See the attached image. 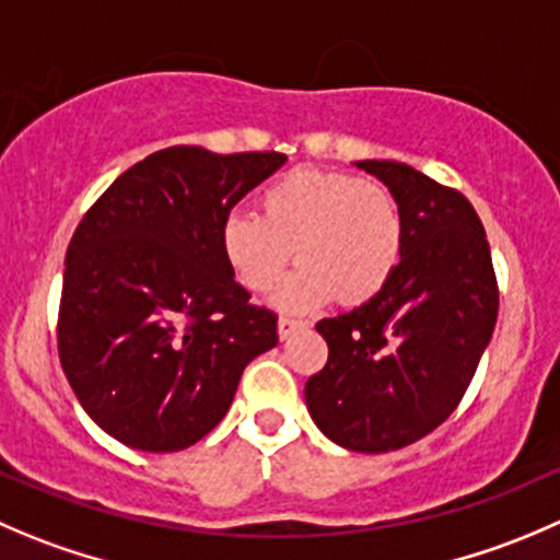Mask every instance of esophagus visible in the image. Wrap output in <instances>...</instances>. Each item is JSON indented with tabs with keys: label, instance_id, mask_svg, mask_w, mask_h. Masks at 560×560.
Here are the masks:
<instances>
[{
	"label": "esophagus",
	"instance_id": "34e87169",
	"mask_svg": "<svg viewBox=\"0 0 560 560\" xmlns=\"http://www.w3.org/2000/svg\"><path fill=\"white\" fill-rule=\"evenodd\" d=\"M301 328H303L301 319L281 317V319H279V339H281V341H287V339H290L292 334H298V330H301Z\"/></svg>",
	"mask_w": 560,
	"mask_h": 560
}]
</instances>
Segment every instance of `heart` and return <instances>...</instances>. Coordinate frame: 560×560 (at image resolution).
Here are the masks:
<instances>
[{
	"mask_svg": "<svg viewBox=\"0 0 560 560\" xmlns=\"http://www.w3.org/2000/svg\"><path fill=\"white\" fill-rule=\"evenodd\" d=\"M262 215L230 210L219 226L226 268L248 292H265L295 259L276 303L308 312L330 298L363 303L377 295L405 252V219L394 194L345 172L292 170L262 191Z\"/></svg>",
	"mask_w": 560,
	"mask_h": 560,
	"instance_id": "1",
	"label": "heart"
}]
</instances>
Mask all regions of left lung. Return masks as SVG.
<instances>
[{"instance_id":"obj_1","label":"left lung","mask_w":560,"mask_h":560,"mask_svg":"<svg viewBox=\"0 0 560 560\" xmlns=\"http://www.w3.org/2000/svg\"><path fill=\"white\" fill-rule=\"evenodd\" d=\"M399 202L405 252L388 284L317 330L328 363L306 407L341 448L383 454L446 421L474 380L498 319V281L474 205L399 161H355Z\"/></svg>"}]
</instances>
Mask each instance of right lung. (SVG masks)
<instances>
[{"label":"right lung","instance_id":"right-lung-1","mask_svg":"<svg viewBox=\"0 0 560 560\" xmlns=\"http://www.w3.org/2000/svg\"><path fill=\"white\" fill-rule=\"evenodd\" d=\"M287 155L159 150L86 210L65 254L59 361L86 416L139 452L202 441L279 345L219 248L221 219Z\"/></svg>","mask_w":560,"mask_h":560}]
</instances>
